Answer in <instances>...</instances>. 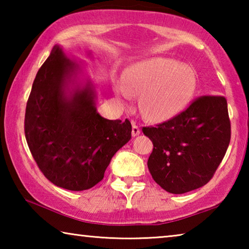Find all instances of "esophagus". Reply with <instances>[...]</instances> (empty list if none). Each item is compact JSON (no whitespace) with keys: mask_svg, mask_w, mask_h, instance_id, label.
Masks as SVG:
<instances>
[{"mask_svg":"<svg viewBox=\"0 0 249 249\" xmlns=\"http://www.w3.org/2000/svg\"><path fill=\"white\" fill-rule=\"evenodd\" d=\"M140 134H141L140 127H138L135 122H132V135L135 137V136H137V135H140Z\"/></svg>","mask_w":249,"mask_h":249,"instance_id":"esophagus-1","label":"esophagus"}]
</instances>
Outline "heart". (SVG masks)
Listing matches in <instances>:
<instances>
[{"label": "heart", "mask_w": 249, "mask_h": 249, "mask_svg": "<svg viewBox=\"0 0 249 249\" xmlns=\"http://www.w3.org/2000/svg\"><path fill=\"white\" fill-rule=\"evenodd\" d=\"M196 91L191 68L171 58L155 57L136 62L126 70L124 86L115 88L123 100L138 96L140 111L146 119L167 121L190 104Z\"/></svg>", "instance_id": "obj_1"}]
</instances>
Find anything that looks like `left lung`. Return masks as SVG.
Returning a JSON list of instances; mask_svg holds the SVG:
<instances>
[{
  "instance_id": "obj_1",
  "label": "left lung",
  "mask_w": 249,
  "mask_h": 249,
  "mask_svg": "<svg viewBox=\"0 0 249 249\" xmlns=\"http://www.w3.org/2000/svg\"><path fill=\"white\" fill-rule=\"evenodd\" d=\"M142 133L154 145L147 166L156 182L174 195L196 190L211 180L230 145L226 99L200 96L171 120L142 127Z\"/></svg>"
}]
</instances>
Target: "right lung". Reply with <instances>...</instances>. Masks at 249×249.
Here are the masks:
<instances>
[{
  "label": "right lung",
  "instance_id": "add662e5",
  "mask_svg": "<svg viewBox=\"0 0 249 249\" xmlns=\"http://www.w3.org/2000/svg\"><path fill=\"white\" fill-rule=\"evenodd\" d=\"M80 70L54 46L34 80L24 126L40 171L71 191L99 183L113 156L132 137L128 120H107L96 112L93 84L75 81Z\"/></svg>",
  "mask_w": 249,
  "mask_h": 249
}]
</instances>
